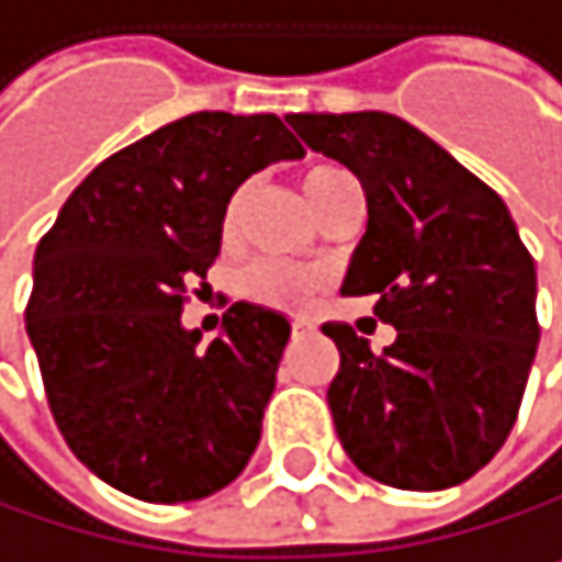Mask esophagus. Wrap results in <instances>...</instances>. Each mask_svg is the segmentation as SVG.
<instances>
[{"label":"esophagus","instance_id":"1","mask_svg":"<svg viewBox=\"0 0 562 562\" xmlns=\"http://www.w3.org/2000/svg\"><path fill=\"white\" fill-rule=\"evenodd\" d=\"M304 331H307V325H304V322H291V335H294V338H297V335H304Z\"/></svg>","mask_w":562,"mask_h":562}]
</instances>
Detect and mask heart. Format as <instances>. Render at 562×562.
Returning <instances> with one entry per match:
<instances>
[{"mask_svg":"<svg viewBox=\"0 0 562 562\" xmlns=\"http://www.w3.org/2000/svg\"><path fill=\"white\" fill-rule=\"evenodd\" d=\"M351 180L348 170L335 167V164H312L304 167L297 183L304 190L307 204L315 211H322L328 204V198L335 193L338 183ZM244 204H247V190H234V198L227 201L224 207V217H221V234L224 240H237L240 234V224H244ZM328 284V278L315 268H297V265H284V261H258L250 265L240 288H244V297L255 301V304H265V307H274V312H301L304 304H312V297Z\"/></svg>","mask_w":562,"mask_h":562,"instance_id":"obj_1","label":"heart"}]
</instances>
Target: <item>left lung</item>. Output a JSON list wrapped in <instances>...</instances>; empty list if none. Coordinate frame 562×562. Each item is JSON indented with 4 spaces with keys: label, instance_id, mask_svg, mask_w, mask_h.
<instances>
[{
    "label": "left lung",
    "instance_id": "1",
    "mask_svg": "<svg viewBox=\"0 0 562 562\" xmlns=\"http://www.w3.org/2000/svg\"><path fill=\"white\" fill-rule=\"evenodd\" d=\"M307 147L364 190V227L341 294H375L395 325L379 355L325 325L341 364L328 408L348 459L395 490H449L506 442L537 358V268L503 198L412 123L291 113Z\"/></svg>",
    "mask_w": 562,
    "mask_h": 562
}]
</instances>
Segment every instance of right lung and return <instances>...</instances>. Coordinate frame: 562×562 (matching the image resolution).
Instances as JSON below:
<instances>
[{
  "instance_id": "right-lung-1",
  "label": "right lung",
  "mask_w": 562,
  "mask_h": 562,
  "mask_svg": "<svg viewBox=\"0 0 562 562\" xmlns=\"http://www.w3.org/2000/svg\"><path fill=\"white\" fill-rule=\"evenodd\" d=\"M301 154L274 113H190L106 157L40 240L25 331L66 446L113 490L204 499L255 456L288 318L237 301L201 345L180 312L234 190Z\"/></svg>"
}]
</instances>
